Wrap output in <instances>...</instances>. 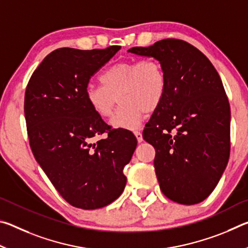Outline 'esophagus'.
<instances>
[{
  "mask_svg": "<svg viewBox=\"0 0 248 248\" xmlns=\"http://www.w3.org/2000/svg\"><path fill=\"white\" fill-rule=\"evenodd\" d=\"M134 136H136L138 142H142L143 141V137H142V133L140 131H134Z\"/></svg>",
  "mask_w": 248,
  "mask_h": 248,
  "instance_id": "obj_1",
  "label": "esophagus"
}]
</instances>
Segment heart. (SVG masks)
I'll list each match as a JSON object with an SVG mask.
<instances>
[{
    "mask_svg": "<svg viewBox=\"0 0 248 248\" xmlns=\"http://www.w3.org/2000/svg\"><path fill=\"white\" fill-rule=\"evenodd\" d=\"M100 83L86 86L87 104L95 114L108 118L118 98L121 106L110 124L127 130L137 129L146 111L152 112L161 105L167 89L164 68L155 59L117 62L100 75Z\"/></svg>",
    "mask_w": 248,
    "mask_h": 248,
    "instance_id": "obj_1",
    "label": "heart"
}]
</instances>
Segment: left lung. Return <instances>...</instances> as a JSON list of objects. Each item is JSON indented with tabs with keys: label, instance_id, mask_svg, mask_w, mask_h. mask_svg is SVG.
Returning a JSON list of instances; mask_svg holds the SVG:
<instances>
[{
	"label": "left lung",
	"instance_id": "left-lung-1",
	"mask_svg": "<svg viewBox=\"0 0 248 248\" xmlns=\"http://www.w3.org/2000/svg\"><path fill=\"white\" fill-rule=\"evenodd\" d=\"M129 52L164 68L167 89L143 130L155 149L159 188L180 204L208 198L230 157L231 111L223 84L209 59L180 39H163Z\"/></svg>",
	"mask_w": 248,
	"mask_h": 248
}]
</instances>
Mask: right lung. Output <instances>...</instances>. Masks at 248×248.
Returning <instances> with one entry per match:
<instances>
[{
  "label": "right lung",
  "instance_id": "add662e5",
  "mask_svg": "<svg viewBox=\"0 0 248 248\" xmlns=\"http://www.w3.org/2000/svg\"><path fill=\"white\" fill-rule=\"evenodd\" d=\"M121 47L49 53L31 75L24 111L33 156L66 202L93 210L123 194L124 167L137 148V138L111 129L92 110L85 89L97 71ZM107 133L96 142L95 136Z\"/></svg>",
  "mask_w": 248,
  "mask_h": 248
}]
</instances>
